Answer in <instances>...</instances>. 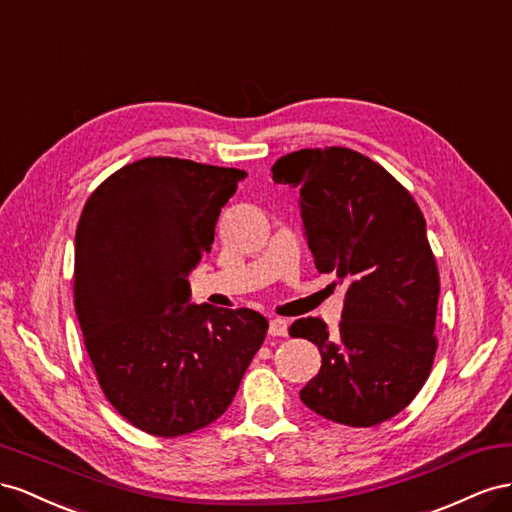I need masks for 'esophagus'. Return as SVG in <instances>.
<instances>
[{
  "mask_svg": "<svg viewBox=\"0 0 512 512\" xmlns=\"http://www.w3.org/2000/svg\"><path fill=\"white\" fill-rule=\"evenodd\" d=\"M287 330H289L287 319H283V317H272L270 319L268 334H272V337H287Z\"/></svg>",
  "mask_w": 512,
  "mask_h": 512,
  "instance_id": "1",
  "label": "esophagus"
}]
</instances>
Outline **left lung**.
<instances>
[{
    "label": "left lung",
    "mask_w": 512,
    "mask_h": 512,
    "mask_svg": "<svg viewBox=\"0 0 512 512\" xmlns=\"http://www.w3.org/2000/svg\"><path fill=\"white\" fill-rule=\"evenodd\" d=\"M272 182L298 188L315 268L347 285L337 332L317 317L289 328L321 354L300 399L341 425H379L412 403L437 349L440 274L425 216L384 167L347 148L287 154Z\"/></svg>",
    "instance_id": "left-lung-1"
}]
</instances>
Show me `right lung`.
I'll return each mask as SVG.
<instances>
[{"instance_id":"add662e5","label":"right lung","mask_w":512,"mask_h":512,"mask_svg":"<svg viewBox=\"0 0 512 512\" xmlns=\"http://www.w3.org/2000/svg\"><path fill=\"white\" fill-rule=\"evenodd\" d=\"M242 169L150 156L115 171L81 212L75 309L98 384L130 425L175 437L223 416L266 339L251 309L191 302Z\"/></svg>"}]
</instances>
